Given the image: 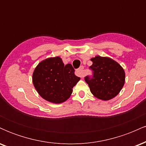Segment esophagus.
I'll list each match as a JSON object with an SVG mask.
<instances>
[{
	"mask_svg": "<svg viewBox=\"0 0 146 146\" xmlns=\"http://www.w3.org/2000/svg\"><path fill=\"white\" fill-rule=\"evenodd\" d=\"M76 72L78 76H80V78H84V67L82 66H80V67L77 70Z\"/></svg>",
	"mask_w": 146,
	"mask_h": 146,
	"instance_id": "34e87169",
	"label": "esophagus"
}]
</instances>
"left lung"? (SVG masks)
<instances>
[{
	"instance_id": "obj_1",
	"label": "left lung",
	"mask_w": 146,
	"mask_h": 146,
	"mask_svg": "<svg viewBox=\"0 0 146 146\" xmlns=\"http://www.w3.org/2000/svg\"><path fill=\"white\" fill-rule=\"evenodd\" d=\"M93 76L85 77L90 92L100 100H110L119 93L125 83V72L119 63L108 57L95 56L90 59Z\"/></svg>"
}]
</instances>
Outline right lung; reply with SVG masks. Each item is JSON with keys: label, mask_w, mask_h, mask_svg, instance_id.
I'll list each match as a JSON object with an SVG mask.
<instances>
[{"label": "right lung", "mask_w": 146, "mask_h": 146, "mask_svg": "<svg viewBox=\"0 0 146 146\" xmlns=\"http://www.w3.org/2000/svg\"><path fill=\"white\" fill-rule=\"evenodd\" d=\"M71 64H64L60 57L40 62L35 68L32 80L37 92L43 99L54 104L66 101L80 78L76 76Z\"/></svg>", "instance_id": "add662e5"}]
</instances>
